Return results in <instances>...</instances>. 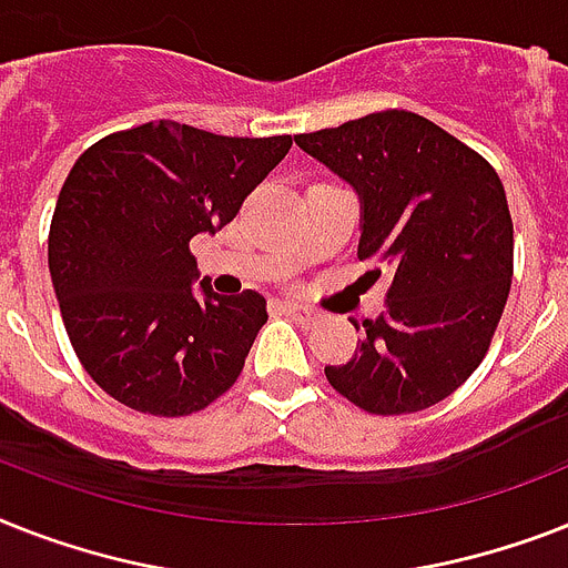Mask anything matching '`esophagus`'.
I'll return each instance as SVG.
<instances>
[{"instance_id":"esophagus-1","label":"esophagus","mask_w":568,"mask_h":568,"mask_svg":"<svg viewBox=\"0 0 568 568\" xmlns=\"http://www.w3.org/2000/svg\"><path fill=\"white\" fill-rule=\"evenodd\" d=\"M280 308H283V312H288V315H294L300 321V324H306V326H315L317 321H321V315H317L315 308L300 306V303H292V300H285V303H280Z\"/></svg>"}]
</instances>
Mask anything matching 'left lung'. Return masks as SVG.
<instances>
[{
	"label": "left lung",
	"instance_id": "left-lung-1",
	"mask_svg": "<svg viewBox=\"0 0 568 568\" xmlns=\"http://www.w3.org/2000/svg\"><path fill=\"white\" fill-rule=\"evenodd\" d=\"M294 140L356 186L358 260L390 271L385 312L364 321L356 356L326 367V379L367 414L426 412L473 376L508 303L514 221L499 174L412 110Z\"/></svg>",
	"mask_w": 568,
	"mask_h": 568
}]
</instances>
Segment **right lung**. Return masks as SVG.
<instances>
[{"instance_id":"1","label":"right lung","mask_w":568,"mask_h":568,"mask_svg":"<svg viewBox=\"0 0 568 568\" xmlns=\"http://www.w3.org/2000/svg\"><path fill=\"white\" fill-rule=\"evenodd\" d=\"M288 149V133L219 136L160 119L78 156L49 227V271L101 390L133 412L189 417L236 385L268 303L206 280L195 297L189 242L236 219Z\"/></svg>"}]
</instances>
